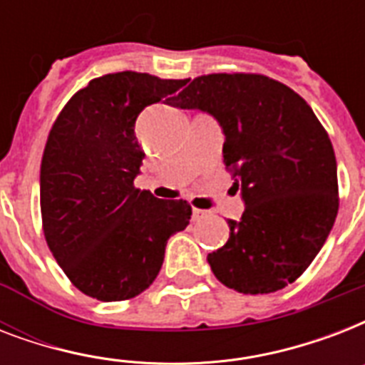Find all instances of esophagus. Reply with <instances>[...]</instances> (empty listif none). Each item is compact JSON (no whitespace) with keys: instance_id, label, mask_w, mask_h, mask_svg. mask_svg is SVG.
Wrapping results in <instances>:
<instances>
[{"instance_id":"34e87169","label":"esophagus","mask_w":365,"mask_h":365,"mask_svg":"<svg viewBox=\"0 0 365 365\" xmlns=\"http://www.w3.org/2000/svg\"><path fill=\"white\" fill-rule=\"evenodd\" d=\"M206 216V210H199V208H193V222H199Z\"/></svg>"}]
</instances>
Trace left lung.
Listing matches in <instances>:
<instances>
[{
    "instance_id": "left-lung-1",
    "label": "left lung",
    "mask_w": 365,
    "mask_h": 365,
    "mask_svg": "<svg viewBox=\"0 0 365 365\" xmlns=\"http://www.w3.org/2000/svg\"><path fill=\"white\" fill-rule=\"evenodd\" d=\"M170 104L210 113L225 134L223 163L244 212L208 254L212 272L240 294H271L317 257L339 210L328 132L299 94L257 73H212Z\"/></svg>"
}]
</instances>
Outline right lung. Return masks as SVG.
<instances>
[{
	"label": "right lung",
	"instance_id": "obj_1",
	"mask_svg": "<svg viewBox=\"0 0 365 365\" xmlns=\"http://www.w3.org/2000/svg\"><path fill=\"white\" fill-rule=\"evenodd\" d=\"M187 81L108 73L77 91L48 132L39 176L43 233L66 277L88 297L142 294L159 274L168 239L187 227V200L134 187L145 157L138 115Z\"/></svg>",
	"mask_w": 365,
	"mask_h": 365
}]
</instances>
